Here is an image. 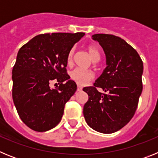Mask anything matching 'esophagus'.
Segmentation results:
<instances>
[{
  "instance_id": "esophagus-1",
  "label": "esophagus",
  "mask_w": 158,
  "mask_h": 158,
  "mask_svg": "<svg viewBox=\"0 0 158 158\" xmlns=\"http://www.w3.org/2000/svg\"><path fill=\"white\" fill-rule=\"evenodd\" d=\"M77 90L78 92H81L82 90V87L80 85H77Z\"/></svg>"
}]
</instances>
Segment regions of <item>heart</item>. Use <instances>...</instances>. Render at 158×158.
Masks as SVG:
<instances>
[{
  "label": "heart",
  "mask_w": 158,
  "mask_h": 158,
  "mask_svg": "<svg viewBox=\"0 0 158 158\" xmlns=\"http://www.w3.org/2000/svg\"><path fill=\"white\" fill-rule=\"evenodd\" d=\"M86 49H87L88 52H89L90 57L93 58V60L100 59V51L97 46L94 45V44H89V45L86 46ZM73 54H74V49L72 48L67 55V63L69 65L72 63ZM70 77L72 80L74 81L80 85H83L93 79V74L89 72V71L84 70L82 69H78V68L73 69L70 73Z\"/></svg>",
  "instance_id": "b5f03b06"
}]
</instances>
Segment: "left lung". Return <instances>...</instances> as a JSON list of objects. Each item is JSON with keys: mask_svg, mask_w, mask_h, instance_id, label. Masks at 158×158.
I'll return each instance as SVG.
<instances>
[{"mask_svg": "<svg viewBox=\"0 0 158 158\" xmlns=\"http://www.w3.org/2000/svg\"><path fill=\"white\" fill-rule=\"evenodd\" d=\"M92 37L104 49L107 67L93 86L83 89L89 95L84 116L93 130L111 134L127 125L136 111L142 91L143 62L135 49L118 36Z\"/></svg>", "mask_w": 158, "mask_h": 158, "instance_id": "left-lung-1", "label": "left lung"}]
</instances>
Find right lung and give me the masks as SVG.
Instances as JSON below:
<instances>
[{"mask_svg": "<svg viewBox=\"0 0 158 158\" xmlns=\"http://www.w3.org/2000/svg\"><path fill=\"white\" fill-rule=\"evenodd\" d=\"M84 35L41 34L19 49L12 69V99L19 118L33 131H49L62 119L65 104L77 90L65 69L67 55ZM53 80L60 85L51 89Z\"/></svg>", "mask_w": 158, "mask_h": 158, "instance_id": "obj_1", "label": "right lung"}]
</instances>
